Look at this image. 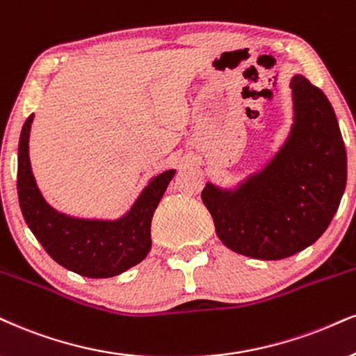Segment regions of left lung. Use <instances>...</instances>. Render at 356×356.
Wrapping results in <instances>:
<instances>
[{"label": "left lung", "mask_w": 356, "mask_h": 356, "mask_svg": "<svg viewBox=\"0 0 356 356\" xmlns=\"http://www.w3.org/2000/svg\"><path fill=\"white\" fill-rule=\"evenodd\" d=\"M292 125L279 150L234 186L206 183L201 198L221 243L243 256L277 261L325 232L346 186V150L327 95L293 74Z\"/></svg>", "instance_id": "obj_1"}]
</instances>
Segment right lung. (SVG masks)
I'll list each match as a JSON object with an SVG mask.
<instances>
[{"label":"right lung","mask_w":356,"mask_h":356,"mask_svg":"<svg viewBox=\"0 0 356 356\" xmlns=\"http://www.w3.org/2000/svg\"><path fill=\"white\" fill-rule=\"evenodd\" d=\"M34 113L26 118L17 147V198L31 232L65 269L92 279L122 274L142 262L152 248V218L177 170L148 179L130 209L117 219L77 218L44 200L29 160Z\"/></svg>","instance_id":"1"}]
</instances>
